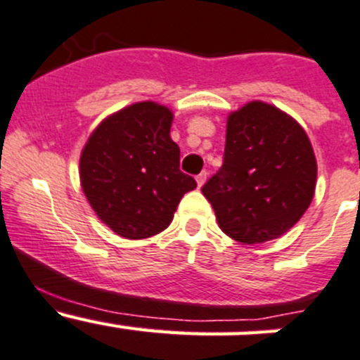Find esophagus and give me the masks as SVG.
<instances>
[{"mask_svg": "<svg viewBox=\"0 0 360 360\" xmlns=\"http://www.w3.org/2000/svg\"><path fill=\"white\" fill-rule=\"evenodd\" d=\"M195 181H198V187H202L206 181V172H201L198 176H195Z\"/></svg>", "mask_w": 360, "mask_h": 360, "instance_id": "1", "label": "esophagus"}]
</instances>
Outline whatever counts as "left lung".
<instances>
[{
    "label": "left lung",
    "instance_id": "left-lung-1",
    "mask_svg": "<svg viewBox=\"0 0 360 360\" xmlns=\"http://www.w3.org/2000/svg\"><path fill=\"white\" fill-rule=\"evenodd\" d=\"M316 159L289 113L250 101L227 117L222 168L201 188L219 227L243 245L285 234L315 194Z\"/></svg>",
    "mask_w": 360,
    "mask_h": 360
}]
</instances>
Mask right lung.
Instances as JSON below:
<instances>
[{
	"label": "right lung",
	"mask_w": 360,
	"mask_h": 360,
	"mask_svg": "<svg viewBox=\"0 0 360 360\" xmlns=\"http://www.w3.org/2000/svg\"><path fill=\"white\" fill-rule=\"evenodd\" d=\"M173 112L154 101L119 110L98 124L80 154V185L98 219L127 240H143L172 224L195 180L180 172L169 136Z\"/></svg>",
	"instance_id": "right-lung-1"
}]
</instances>
